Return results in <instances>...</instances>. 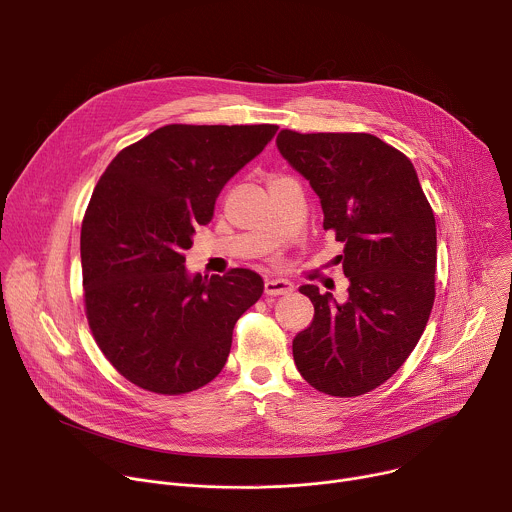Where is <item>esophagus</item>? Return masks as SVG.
<instances>
[{
	"label": "esophagus",
	"instance_id": "obj_1",
	"mask_svg": "<svg viewBox=\"0 0 512 512\" xmlns=\"http://www.w3.org/2000/svg\"><path fill=\"white\" fill-rule=\"evenodd\" d=\"M291 291H294V283H291L289 279H281V277L265 279V294L267 296H285V294H291Z\"/></svg>",
	"mask_w": 512,
	"mask_h": 512
}]
</instances>
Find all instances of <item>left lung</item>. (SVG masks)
<instances>
[{"label": "left lung", "instance_id": "8db88e82", "mask_svg": "<svg viewBox=\"0 0 512 512\" xmlns=\"http://www.w3.org/2000/svg\"><path fill=\"white\" fill-rule=\"evenodd\" d=\"M283 160L318 194L324 229L344 245L348 298L316 285L312 324L294 338L300 375L332 397L383 385L407 360L435 298L437 237L433 210L407 156L371 133L277 135Z\"/></svg>", "mask_w": 512, "mask_h": 512}]
</instances>
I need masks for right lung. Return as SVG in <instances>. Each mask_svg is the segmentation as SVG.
I'll list each match as a JSON object with an SVG mask.
<instances>
[{"label":"right lung","mask_w":512,"mask_h":512,"mask_svg":"<svg viewBox=\"0 0 512 512\" xmlns=\"http://www.w3.org/2000/svg\"><path fill=\"white\" fill-rule=\"evenodd\" d=\"M277 125H164L121 150L81 229L87 320L113 367L162 395L190 393L223 371L237 320L261 298L251 269L188 273L184 251L225 184Z\"/></svg>","instance_id":"obj_1"}]
</instances>
